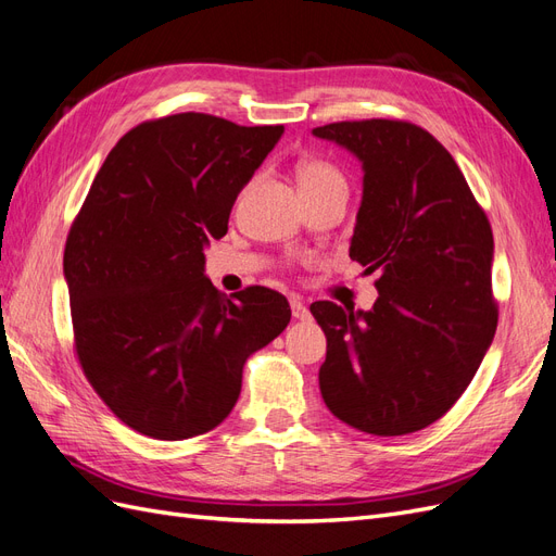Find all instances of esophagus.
<instances>
[{
  "mask_svg": "<svg viewBox=\"0 0 556 556\" xmlns=\"http://www.w3.org/2000/svg\"><path fill=\"white\" fill-rule=\"evenodd\" d=\"M290 306H292V317L294 319H308L311 317V311L306 308V304L299 296H290Z\"/></svg>",
  "mask_w": 556,
  "mask_h": 556,
  "instance_id": "1",
  "label": "esophagus"
}]
</instances>
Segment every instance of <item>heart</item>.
Masks as SVG:
<instances>
[{"label":"heart","instance_id":"b5f03b06","mask_svg":"<svg viewBox=\"0 0 556 556\" xmlns=\"http://www.w3.org/2000/svg\"><path fill=\"white\" fill-rule=\"evenodd\" d=\"M296 178L301 192H313V190H327V188H343L345 190V178L341 172L323 160H306L296 166Z\"/></svg>","mask_w":556,"mask_h":556}]
</instances>
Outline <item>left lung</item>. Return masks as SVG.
<instances>
[{"label":"left lung","instance_id":"obj_1","mask_svg":"<svg viewBox=\"0 0 556 556\" xmlns=\"http://www.w3.org/2000/svg\"><path fill=\"white\" fill-rule=\"evenodd\" d=\"M362 162L350 257L378 271L371 311L311 306L327 336L319 392L341 422L403 435L441 419L492 345L494 237L457 162L406 121L313 129Z\"/></svg>","mask_w":556,"mask_h":556}]
</instances>
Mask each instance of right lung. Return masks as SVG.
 Segmentation results:
<instances>
[{"mask_svg":"<svg viewBox=\"0 0 556 556\" xmlns=\"http://www.w3.org/2000/svg\"><path fill=\"white\" fill-rule=\"evenodd\" d=\"M208 113L141 123L115 143L64 245L74 345L113 415L157 441L215 429L243 364L288 327V299H227L204 276L233 201L282 137Z\"/></svg>","mask_w":556,"mask_h":556,"instance_id":"obj_1","label":"right lung"}]
</instances>
